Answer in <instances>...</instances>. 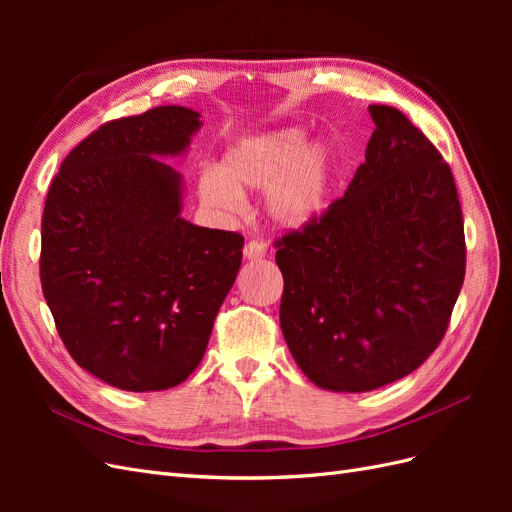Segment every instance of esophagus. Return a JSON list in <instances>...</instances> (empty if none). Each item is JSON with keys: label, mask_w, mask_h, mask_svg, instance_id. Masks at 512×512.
Listing matches in <instances>:
<instances>
[{"label": "esophagus", "mask_w": 512, "mask_h": 512, "mask_svg": "<svg viewBox=\"0 0 512 512\" xmlns=\"http://www.w3.org/2000/svg\"><path fill=\"white\" fill-rule=\"evenodd\" d=\"M243 256H245V260H262V258L267 256V245L262 243V241H250V243H245Z\"/></svg>", "instance_id": "esophagus-1"}]
</instances>
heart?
I'll return each instance as SVG.
<instances>
[{
  "label": "heart",
  "instance_id": "heart-1",
  "mask_svg": "<svg viewBox=\"0 0 512 512\" xmlns=\"http://www.w3.org/2000/svg\"><path fill=\"white\" fill-rule=\"evenodd\" d=\"M303 126H284L239 138L222 162L198 179L203 203L230 211L247 192L262 190V211L280 230H303L331 205L339 153L327 138H312Z\"/></svg>",
  "mask_w": 512,
  "mask_h": 512
}]
</instances>
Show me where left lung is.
<instances>
[{"mask_svg": "<svg viewBox=\"0 0 512 512\" xmlns=\"http://www.w3.org/2000/svg\"><path fill=\"white\" fill-rule=\"evenodd\" d=\"M365 162L318 222L277 241L280 324L324 391L365 393L438 348L466 275L451 168L397 108L369 106Z\"/></svg>", "mask_w": 512, "mask_h": 512, "instance_id": "8db88e82", "label": "left lung"}]
</instances>
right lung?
<instances>
[{
	"instance_id": "add662e5",
	"label": "right lung",
	"mask_w": 512,
	"mask_h": 512,
	"mask_svg": "<svg viewBox=\"0 0 512 512\" xmlns=\"http://www.w3.org/2000/svg\"><path fill=\"white\" fill-rule=\"evenodd\" d=\"M200 128V113L177 104L104 123L46 194V305L72 359L121 391H166L192 374L241 267L243 237L185 220L183 177L164 162Z\"/></svg>"
}]
</instances>
